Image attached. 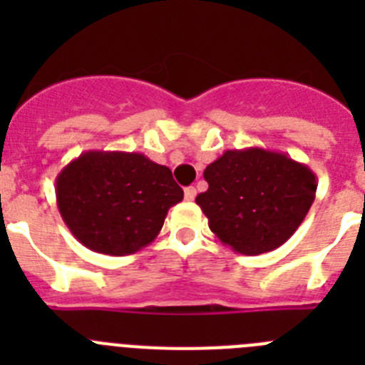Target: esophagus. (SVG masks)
Segmentation results:
<instances>
[{"instance_id": "34e87169", "label": "esophagus", "mask_w": 365, "mask_h": 365, "mask_svg": "<svg viewBox=\"0 0 365 365\" xmlns=\"http://www.w3.org/2000/svg\"><path fill=\"white\" fill-rule=\"evenodd\" d=\"M195 195H197V190L193 188V186H188V188H185V199H186V201H193V199H195Z\"/></svg>"}]
</instances>
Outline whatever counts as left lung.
Instances as JSON below:
<instances>
[{
  "mask_svg": "<svg viewBox=\"0 0 365 365\" xmlns=\"http://www.w3.org/2000/svg\"><path fill=\"white\" fill-rule=\"evenodd\" d=\"M208 190L195 202L222 245L257 256L282 247L316 197L309 166L263 148L227 150L205 170Z\"/></svg>",
  "mask_w": 365,
  "mask_h": 365,
  "instance_id": "8db88e82",
  "label": "left lung"
}]
</instances>
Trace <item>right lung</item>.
Masks as SVG:
<instances>
[{
  "label": "right lung",
  "mask_w": 365,
  "mask_h": 365,
  "mask_svg": "<svg viewBox=\"0 0 365 365\" xmlns=\"http://www.w3.org/2000/svg\"><path fill=\"white\" fill-rule=\"evenodd\" d=\"M182 195L172 170L143 153L86 151L56 177L58 210L71 234L108 256L150 245Z\"/></svg>",
  "instance_id": "right-lung-1"
}]
</instances>
